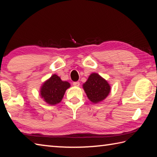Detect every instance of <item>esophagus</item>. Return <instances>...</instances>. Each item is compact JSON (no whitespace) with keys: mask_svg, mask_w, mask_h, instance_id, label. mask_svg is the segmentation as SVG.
<instances>
[{"mask_svg":"<svg viewBox=\"0 0 157 157\" xmlns=\"http://www.w3.org/2000/svg\"><path fill=\"white\" fill-rule=\"evenodd\" d=\"M73 85H74V86H75V87H78L79 85H80V82H78V81L74 82H73Z\"/></svg>","mask_w":157,"mask_h":157,"instance_id":"1","label":"esophagus"}]
</instances>
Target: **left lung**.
Masks as SVG:
<instances>
[{
	"label": "left lung",
	"instance_id": "1",
	"mask_svg": "<svg viewBox=\"0 0 157 157\" xmlns=\"http://www.w3.org/2000/svg\"><path fill=\"white\" fill-rule=\"evenodd\" d=\"M82 87L89 100L96 104L105 100L111 91L108 82L97 73L91 74Z\"/></svg>",
	"mask_w": 157,
	"mask_h": 157
}]
</instances>
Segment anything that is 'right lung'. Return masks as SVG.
<instances>
[{"mask_svg":"<svg viewBox=\"0 0 157 157\" xmlns=\"http://www.w3.org/2000/svg\"><path fill=\"white\" fill-rule=\"evenodd\" d=\"M70 84L67 81H61L59 76L53 75L43 83L40 89V96L46 103L55 105L59 103Z\"/></svg>","mask_w":157,"mask_h":157,"instance_id":"1","label":"right lung"}]
</instances>
